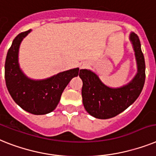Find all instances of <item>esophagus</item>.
<instances>
[{"label": "esophagus", "mask_w": 156, "mask_h": 156, "mask_svg": "<svg viewBox=\"0 0 156 156\" xmlns=\"http://www.w3.org/2000/svg\"><path fill=\"white\" fill-rule=\"evenodd\" d=\"M85 66H85V65H83V64H82V66H81V68H84Z\"/></svg>", "instance_id": "34e87169"}]
</instances>
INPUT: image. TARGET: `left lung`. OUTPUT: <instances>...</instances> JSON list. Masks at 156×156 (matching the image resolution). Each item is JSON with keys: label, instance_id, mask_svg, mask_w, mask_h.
Returning <instances> with one entry per match:
<instances>
[{"label": "left lung", "instance_id": "left-lung-1", "mask_svg": "<svg viewBox=\"0 0 156 156\" xmlns=\"http://www.w3.org/2000/svg\"><path fill=\"white\" fill-rule=\"evenodd\" d=\"M137 64V73L129 83L119 88L105 86L95 73L82 69V102L87 112L95 118L108 119L125 111L140 96L145 82V61L140 41L134 32L130 34Z\"/></svg>", "mask_w": 156, "mask_h": 156}]
</instances>
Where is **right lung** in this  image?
Returning a JSON list of instances; mask_svg holds the SVG:
<instances>
[{
  "label": "right lung",
  "mask_w": 156,
  "mask_h": 156,
  "mask_svg": "<svg viewBox=\"0 0 156 156\" xmlns=\"http://www.w3.org/2000/svg\"><path fill=\"white\" fill-rule=\"evenodd\" d=\"M31 30L20 33L8 51L5 78L9 94L23 110L35 115L49 113L56 108L60 98L72 78L78 75L79 68L58 73L44 80H32L23 74L18 62L20 43Z\"/></svg>",
  "instance_id": "1"
}]
</instances>
